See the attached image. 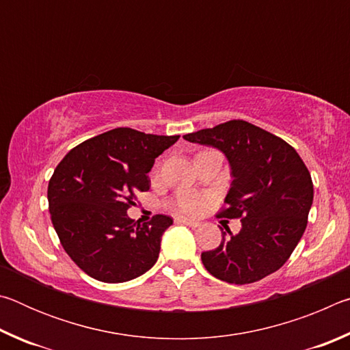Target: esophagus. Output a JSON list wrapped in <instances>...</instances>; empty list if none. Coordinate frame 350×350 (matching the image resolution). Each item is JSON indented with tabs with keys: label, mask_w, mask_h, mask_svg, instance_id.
I'll return each mask as SVG.
<instances>
[{
	"label": "esophagus",
	"mask_w": 350,
	"mask_h": 350,
	"mask_svg": "<svg viewBox=\"0 0 350 350\" xmlns=\"http://www.w3.org/2000/svg\"><path fill=\"white\" fill-rule=\"evenodd\" d=\"M176 224H182V225H187L189 228H198L200 227L199 222H194V221H188L185 217H176Z\"/></svg>",
	"instance_id": "1"
}]
</instances>
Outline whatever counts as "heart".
<instances>
[{"instance_id":"b5f03b06","label":"heart","mask_w":350,"mask_h":350,"mask_svg":"<svg viewBox=\"0 0 350 350\" xmlns=\"http://www.w3.org/2000/svg\"><path fill=\"white\" fill-rule=\"evenodd\" d=\"M204 205H205L204 198H200L198 194H193V193H182L177 196V200H176L177 210L188 216L198 215V213L204 208Z\"/></svg>"}]
</instances>
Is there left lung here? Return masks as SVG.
I'll use <instances>...</instances> for the list:
<instances>
[{
	"label": "left lung",
	"instance_id": "8db88e82",
	"mask_svg": "<svg viewBox=\"0 0 350 350\" xmlns=\"http://www.w3.org/2000/svg\"><path fill=\"white\" fill-rule=\"evenodd\" d=\"M183 139L227 157L232 185L219 217H241L221 245L200 254L205 269L230 284H250L281 269L298 245L313 202L309 170L287 142L245 120H230ZM222 230V228H221Z\"/></svg>",
	"mask_w": 350,
	"mask_h": 350
}]
</instances>
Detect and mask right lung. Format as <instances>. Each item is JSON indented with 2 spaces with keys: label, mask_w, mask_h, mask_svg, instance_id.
<instances>
[{
  "label": "right lung",
  "mask_w": 350,
  "mask_h": 350,
  "mask_svg": "<svg viewBox=\"0 0 350 350\" xmlns=\"http://www.w3.org/2000/svg\"><path fill=\"white\" fill-rule=\"evenodd\" d=\"M177 140L116 128L83 142L58 163L47 187L52 224L64 252L94 280L131 281L156 264L173 219L157 215L140 224L126 211L135 194L150 189L156 157Z\"/></svg>",
  "instance_id": "1"
}]
</instances>
